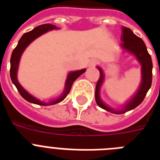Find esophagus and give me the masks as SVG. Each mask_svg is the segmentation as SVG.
Masks as SVG:
<instances>
[{"label":"esophagus","instance_id":"34e87169","mask_svg":"<svg viewBox=\"0 0 160 160\" xmlns=\"http://www.w3.org/2000/svg\"><path fill=\"white\" fill-rule=\"evenodd\" d=\"M96 64H97V61L93 59V60L90 61V62H89V66H90V67H94V66H96Z\"/></svg>","mask_w":160,"mask_h":160}]
</instances>
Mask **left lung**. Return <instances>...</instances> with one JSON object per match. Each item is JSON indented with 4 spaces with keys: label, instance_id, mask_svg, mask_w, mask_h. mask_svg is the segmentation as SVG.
<instances>
[{
    "label": "left lung",
    "instance_id": "left-lung-1",
    "mask_svg": "<svg viewBox=\"0 0 160 160\" xmlns=\"http://www.w3.org/2000/svg\"><path fill=\"white\" fill-rule=\"evenodd\" d=\"M122 43L120 47L123 52L130 53L136 58L141 66V82L138 90L134 95L118 110L114 109L108 106L102 100L100 97V89L104 82L105 74L103 70L100 66H97L98 70L100 72V78L98 81L95 88V100L98 106L104 109L109 112L114 114H124L128 111H131L138 107L146 96L147 93L151 88L152 82V61L151 55L148 53V49L143 41L140 38L137 37L129 28H122Z\"/></svg>",
    "mask_w": 160,
    "mask_h": 160
}]
</instances>
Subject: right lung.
Listing matches in <instances>:
<instances>
[{"label":"right lung","instance_id":"obj_1","mask_svg":"<svg viewBox=\"0 0 160 160\" xmlns=\"http://www.w3.org/2000/svg\"><path fill=\"white\" fill-rule=\"evenodd\" d=\"M59 28H57L55 25H50V24H44V25H38L37 27H35L32 30L29 31L28 32H25L22 35V37L20 38L19 42L18 43V46L16 48L13 49L12 55H11L10 58V78L12 80V83L15 85V87H17L18 90L19 91L20 94L22 95V98H24L26 101L29 102L33 104H37V105L40 106H50L54 105L57 103L63 101L67 96V94L70 93V90H71L72 85H73V82L75 81L76 79L82 75L83 73L86 72V69H82L80 70H75V71H70L67 74V78H66V82H65V87L63 92L62 93L60 96L57 98L52 99L49 102H44L41 101L40 99L37 98L33 95L29 94L27 90H25L22 85L20 84L18 79V67H19L20 60H21V57H22V53H24L25 49L27 48L31 42H32L35 39L42 36V34L46 33V32L51 31L53 29H58Z\"/></svg>","mask_w":160,"mask_h":160}]
</instances>
